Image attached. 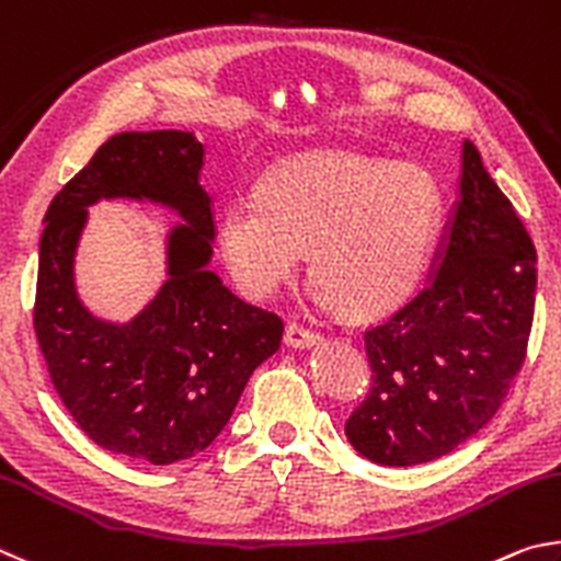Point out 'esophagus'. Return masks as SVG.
I'll return each instance as SVG.
<instances>
[{
	"instance_id": "esophagus-1",
	"label": "esophagus",
	"mask_w": 561,
	"mask_h": 561,
	"mask_svg": "<svg viewBox=\"0 0 561 561\" xmlns=\"http://www.w3.org/2000/svg\"><path fill=\"white\" fill-rule=\"evenodd\" d=\"M320 340V335L312 328H308V325H302V322H288V328H286V342L290 347H310V345H316V342Z\"/></svg>"
}]
</instances>
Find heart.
Here are the masks:
<instances>
[{
	"label": "heart",
	"instance_id": "obj_1",
	"mask_svg": "<svg viewBox=\"0 0 561 561\" xmlns=\"http://www.w3.org/2000/svg\"><path fill=\"white\" fill-rule=\"evenodd\" d=\"M444 190L419 162L352 152L288 157L221 216L233 280L265 298L293 280L308 249L322 302L377 318L414 296L444 221Z\"/></svg>",
	"mask_w": 561,
	"mask_h": 561
}]
</instances>
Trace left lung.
Segmentation results:
<instances>
[{"label":"left lung","mask_w":561,"mask_h":561,"mask_svg":"<svg viewBox=\"0 0 561 561\" xmlns=\"http://www.w3.org/2000/svg\"><path fill=\"white\" fill-rule=\"evenodd\" d=\"M537 251L480 160L463 145L460 199L436 273L365 332L371 387L345 434L381 466H419L466 444L503 407L533 330Z\"/></svg>","instance_id":"8db88e82"}]
</instances>
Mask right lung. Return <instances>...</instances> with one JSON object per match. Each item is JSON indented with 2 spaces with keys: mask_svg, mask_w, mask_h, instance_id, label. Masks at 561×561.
Here are the masks:
<instances>
[{
  "mask_svg": "<svg viewBox=\"0 0 561 561\" xmlns=\"http://www.w3.org/2000/svg\"><path fill=\"white\" fill-rule=\"evenodd\" d=\"M202 162L190 133L113 135L48 204L38 243L34 332L56 394L98 446L152 466L209 446L283 337L275 312L236 298L206 268L214 216ZM113 195L167 203L187 221L171 237V278L125 327L93 319L72 288L84 206Z\"/></svg>",
  "mask_w": 561,
  "mask_h": 561,
  "instance_id": "right-lung-1",
  "label": "right lung"
}]
</instances>
